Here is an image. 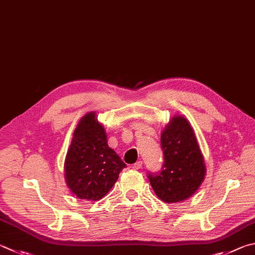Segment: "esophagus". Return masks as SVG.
<instances>
[{
    "instance_id": "esophagus-1",
    "label": "esophagus",
    "mask_w": 255,
    "mask_h": 255,
    "mask_svg": "<svg viewBox=\"0 0 255 255\" xmlns=\"http://www.w3.org/2000/svg\"><path fill=\"white\" fill-rule=\"evenodd\" d=\"M141 166H142V161L141 160H138L137 163H135V164L132 165V168L133 169H140Z\"/></svg>"
}]
</instances>
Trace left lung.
<instances>
[{
  "label": "left lung",
  "mask_w": 255,
  "mask_h": 255,
  "mask_svg": "<svg viewBox=\"0 0 255 255\" xmlns=\"http://www.w3.org/2000/svg\"><path fill=\"white\" fill-rule=\"evenodd\" d=\"M164 163L159 172L147 177L157 196L165 203L191 197L205 177L204 158L195 133L184 117H174L160 136Z\"/></svg>",
  "instance_id": "obj_1"
}]
</instances>
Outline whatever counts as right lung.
<instances>
[{
  "label": "right lung",
  "mask_w": 255,
  "mask_h": 255,
  "mask_svg": "<svg viewBox=\"0 0 255 255\" xmlns=\"http://www.w3.org/2000/svg\"><path fill=\"white\" fill-rule=\"evenodd\" d=\"M125 167L126 164L108 146L95 113L87 114L73 132L66 156L68 187L80 200L98 201L112 189Z\"/></svg>",
  "instance_id": "obj_1"
}]
</instances>
